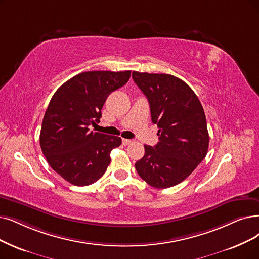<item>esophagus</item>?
Returning a JSON list of instances; mask_svg holds the SVG:
<instances>
[{"label":"esophagus","mask_w":259,"mask_h":259,"mask_svg":"<svg viewBox=\"0 0 259 259\" xmlns=\"http://www.w3.org/2000/svg\"><path fill=\"white\" fill-rule=\"evenodd\" d=\"M133 142V140L131 139H122V143L124 144V146H128V144H131Z\"/></svg>","instance_id":"1"}]
</instances>
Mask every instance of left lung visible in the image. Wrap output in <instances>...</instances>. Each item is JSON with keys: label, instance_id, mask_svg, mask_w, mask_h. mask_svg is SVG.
Here are the masks:
<instances>
[{"label": "left lung", "instance_id": "1", "mask_svg": "<svg viewBox=\"0 0 259 259\" xmlns=\"http://www.w3.org/2000/svg\"><path fill=\"white\" fill-rule=\"evenodd\" d=\"M132 76L148 98L159 136L156 146H144V156L135 168L152 187H172L188 178L207 154L209 135L203 106L179 77L137 71Z\"/></svg>", "mask_w": 259, "mask_h": 259}]
</instances>
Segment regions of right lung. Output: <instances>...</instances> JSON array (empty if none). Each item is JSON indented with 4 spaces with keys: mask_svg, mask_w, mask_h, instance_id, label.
I'll list each match as a JSON object with an SVG mask.
<instances>
[{
    "mask_svg": "<svg viewBox=\"0 0 259 259\" xmlns=\"http://www.w3.org/2000/svg\"><path fill=\"white\" fill-rule=\"evenodd\" d=\"M131 71L82 72L52 97L40 131V147L51 168L75 186H88L105 173L110 152L122 140L92 132L112 91L127 82Z\"/></svg>",
    "mask_w": 259,
    "mask_h": 259,
    "instance_id": "obj_1",
    "label": "right lung"
}]
</instances>
